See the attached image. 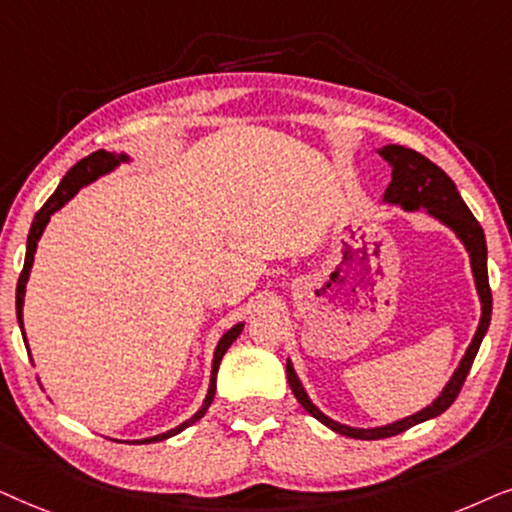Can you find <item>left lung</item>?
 Instances as JSON below:
<instances>
[{
	"mask_svg": "<svg viewBox=\"0 0 512 512\" xmlns=\"http://www.w3.org/2000/svg\"><path fill=\"white\" fill-rule=\"evenodd\" d=\"M379 154L384 156L388 166L393 168L391 185L386 187L384 201L405 210L424 208L428 215L452 229L454 234L459 236V241L466 245L468 257H470V269H473V278H475V288H478V295H480L482 316H480L478 330H475L473 342H470V346L466 349V356L461 358L459 367H456L452 379L447 381V386L442 388L438 398H435L428 407H424L421 412L412 414V417L393 421V424H386V426L351 428L327 417V414L320 412L318 407L311 403L309 395L304 391L302 381L297 377L295 367H292V363L288 360V367H285V370H288V384L292 388V393H295V398L299 400V405H302L313 419H318L320 424L332 428V431L339 435H346V438H356V440L391 438V435L403 433L407 428L417 426L421 421H428L445 412L447 407L456 400V395H459L463 381H466L470 372V365H473L475 356H478L482 339L487 335L489 320H492V290H489V276H487L485 231H482L480 222L475 220L466 203H463L459 189H456V185L452 182V177H449L442 168L435 166L433 161H428L424 154L414 152V149H407L400 145H386L379 149Z\"/></svg>",
	"mask_w": 512,
	"mask_h": 512,
	"instance_id": "1",
	"label": "left lung"
}]
</instances>
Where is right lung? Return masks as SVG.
<instances>
[{"label":"right lung","instance_id":"add662e5","mask_svg":"<svg viewBox=\"0 0 512 512\" xmlns=\"http://www.w3.org/2000/svg\"><path fill=\"white\" fill-rule=\"evenodd\" d=\"M128 161L126 154H114V152H105V149H98V152L88 154L86 159H81L79 163H74V166L67 170V175L63 177V182H60L56 192L51 194V199L44 203L42 208H39V213L34 215V222L30 227V234H27V250H25V264H23V271H20V278H18V285H16V316H18V325L20 330H23V302H25V285H27V278H30V269H32V262H34V252H37V241L42 238L46 224H49L51 215L56 213L65 206L67 201L72 199L74 194L79 192L81 187L91 185L93 180H98L100 175H107L109 170H114L119 166V163ZM243 332V323H238L227 330L222 335L220 342H217V349H215V356H213V372H210V386H208V395L206 400H203L201 410L194 414L192 419H187L185 424H180L177 428H170V431L161 433V435H154V438H145V440H135L138 445H147V442H159V440H166L170 435H177L180 431H185L187 426H192L199 421L203 414L208 412L210 403H213L215 398V379H217V367L222 363V356L227 353V349L231 344L236 342V337ZM23 339H25V330H23ZM27 342V339H25ZM133 442V445H135Z\"/></svg>","mask_w":512,"mask_h":512}]
</instances>
